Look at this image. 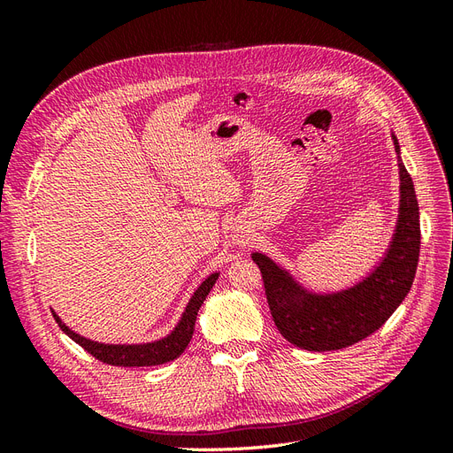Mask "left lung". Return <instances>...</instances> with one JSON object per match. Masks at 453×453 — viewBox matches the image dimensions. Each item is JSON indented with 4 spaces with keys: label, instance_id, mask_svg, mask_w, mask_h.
<instances>
[{
    "label": "left lung",
    "instance_id": "8db88e82",
    "mask_svg": "<svg viewBox=\"0 0 453 453\" xmlns=\"http://www.w3.org/2000/svg\"><path fill=\"white\" fill-rule=\"evenodd\" d=\"M396 157L399 142L393 135ZM401 211L383 263L359 285L336 295H311L263 253L253 263L263 276L272 319L293 346L333 351L357 344L386 323L410 293L419 260V208L412 177L399 157Z\"/></svg>",
    "mask_w": 453,
    "mask_h": 453
}]
</instances>
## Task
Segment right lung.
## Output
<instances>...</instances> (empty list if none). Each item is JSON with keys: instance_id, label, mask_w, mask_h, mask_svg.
<instances>
[{"instance_id": "add662e5", "label": "right lung", "mask_w": 453, "mask_h": 453, "mask_svg": "<svg viewBox=\"0 0 453 453\" xmlns=\"http://www.w3.org/2000/svg\"><path fill=\"white\" fill-rule=\"evenodd\" d=\"M219 278V273H211V276L205 280L196 293L190 298V303L183 313V318L173 328V333L168 334L166 338H162L158 342H150V344H142V346H109V344H98V342L87 340L83 336H79L77 333H73L72 328H67L57 313L54 319H57L58 326L62 331L70 336L73 342L83 348L85 351H88L92 357H96L98 361L111 365V366H155V365H164L168 361H173L180 357V355L187 349L190 338H193L195 333V323H196V315L200 306L203 304L205 296L210 295L211 287L215 285Z\"/></svg>"}]
</instances>
